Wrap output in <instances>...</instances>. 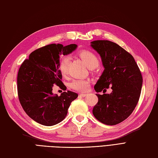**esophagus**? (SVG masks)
I'll return each mask as SVG.
<instances>
[{
	"label": "esophagus",
	"mask_w": 158,
	"mask_h": 158,
	"mask_svg": "<svg viewBox=\"0 0 158 158\" xmlns=\"http://www.w3.org/2000/svg\"><path fill=\"white\" fill-rule=\"evenodd\" d=\"M80 95L82 96V97H86V96L87 95V93H80Z\"/></svg>",
	"instance_id": "obj_1"
}]
</instances>
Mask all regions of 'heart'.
<instances>
[{
  "label": "heart",
  "mask_w": 158,
  "mask_h": 158,
  "mask_svg": "<svg viewBox=\"0 0 158 158\" xmlns=\"http://www.w3.org/2000/svg\"><path fill=\"white\" fill-rule=\"evenodd\" d=\"M83 62L89 69H93L98 66L99 64V60L98 57L94 53H92L88 50H82L78 53ZM70 59L68 57H64L60 61L59 64V70L61 75L66 76L68 72V64ZM69 86L71 88L77 91L85 92L89 88V82L86 80L77 79L72 81Z\"/></svg>",
  "instance_id": "obj_1"
}]
</instances>
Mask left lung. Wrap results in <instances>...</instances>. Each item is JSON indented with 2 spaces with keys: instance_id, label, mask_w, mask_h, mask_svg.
<instances>
[{
  "instance_id": "1",
  "label": "left lung",
  "mask_w": 158,
  "mask_h": 158,
  "mask_svg": "<svg viewBox=\"0 0 158 158\" xmlns=\"http://www.w3.org/2000/svg\"><path fill=\"white\" fill-rule=\"evenodd\" d=\"M90 44L105 68L94 86L98 101L92 113L104 124L117 125L129 117L139 101L143 83L141 72L133 57L118 44L108 40ZM109 86L111 94H98L102 90L104 93Z\"/></svg>"
}]
</instances>
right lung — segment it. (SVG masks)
Here are the masks:
<instances>
[{"mask_svg":"<svg viewBox=\"0 0 158 158\" xmlns=\"http://www.w3.org/2000/svg\"><path fill=\"white\" fill-rule=\"evenodd\" d=\"M78 47L53 44L33 52L19 68L17 76L19 99L25 112L33 120L45 126L59 123L66 117L71 102L78 94L68 90L57 96L54 84L64 88L59 70L61 55H68Z\"/></svg>","mask_w":158,"mask_h":158,"instance_id":"1","label":"right lung"}]
</instances>
